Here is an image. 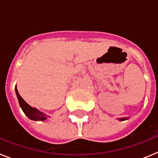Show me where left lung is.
<instances>
[{"label":"left lung","mask_w":158,"mask_h":158,"mask_svg":"<svg viewBox=\"0 0 158 158\" xmlns=\"http://www.w3.org/2000/svg\"><path fill=\"white\" fill-rule=\"evenodd\" d=\"M126 119H127V118H119V120H121V121L126 120Z\"/></svg>","instance_id":"8db88e82"}]
</instances>
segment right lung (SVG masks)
<instances>
[{
    "label": "right lung",
    "instance_id": "obj_1",
    "mask_svg": "<svg viewBox=\"0 0 158 158\" xmlns=\"http://www.w3.org/2000/svg\"><path fill=\"white\" fill-rule=\"evenodd\" d=\"M16 96H17L18 100H19V106L22 108L23 111L24 112V114L28 117L30 119H32V120H35V121H43L45 120L46 118V115L45 114H43V113L40 112L39 110H37L35 107H31L29 104H27L26 102L24 101L23 98H22L20 95L18 93V90L16 89Z\"/></svg>",
    "mask_w": 158,
    "mask_h": 158
}]
</instances>
